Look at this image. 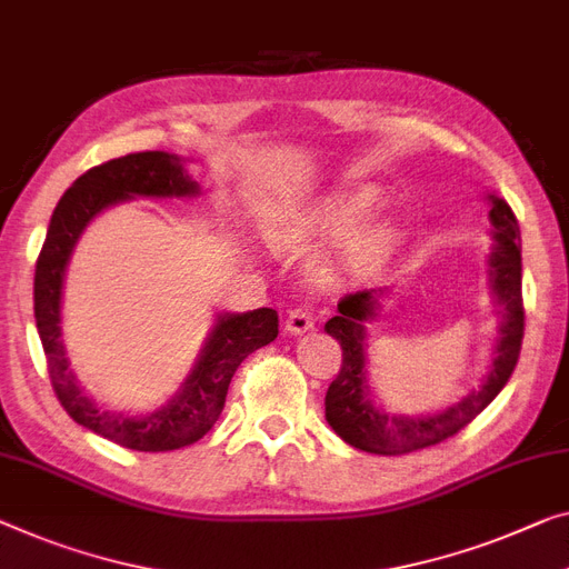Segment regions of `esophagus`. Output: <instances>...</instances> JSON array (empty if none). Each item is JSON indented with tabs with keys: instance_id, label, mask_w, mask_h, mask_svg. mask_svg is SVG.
<instances>
[{
	"instance_id": "1",
	"label": "esophagus",
	"mask_w": 569,
	"mask_h": 569,
	"mask_svg": "<svg viewBox=\"0 0 569 569\" xmlns=\"http://www.w3.org/2000/svg\"><path fill=\"white\" fill-rule=\"evenodd\" d=\"M313 311L309 307H296L288 311L286 317V329L291 335H301V332H309V329L313 327Z\"/></svg>"
}]
</instances>
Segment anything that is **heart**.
Instances as JSON below:
<instances>
[{"label":"heart","mask_w":569,"mask_h":569,"mask_svg":"<svg viewBox=\"0 0 569 569\" xmlns=\"http://www.w3.org/2000/svg\"><path fill=\"white\" fill-rule=\"evenodd\" d=\"M370 193H352V197H339L335 201L313 211L303 219H273L268 222L266 234L276 248H307L313 240H337V237L350 234L372 209ZM396 234L386 224H372L366 230L355 232L345 242L339 252L332 273L335 276H366L383 266L393 252Z\"/></svg>","instance_id":"1"}]
</instances>
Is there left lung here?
Returning a JSON list of instances; mask_svg holds the SVG:
<instances>
[{"label": "left lung", "instance_id": "1", "mask_svg": "<svg viewBox=\"0 0 569 569\" xmlns=\"http://www.w3.org/2000/svg\"><path fill=\"white\" fill-rule=\"evenodd\" d=\"M490 222L496 227V244L490 252V273H493V291L503 303L506 317L501 327V342L490 368V376L480 391L462 398L452 409L427 419L386 417L376 411L366 393V355L362 339L366 327L362 321L372 317L376 291L347 293L339 299V313L325 325L339 347H342V368L327 388V421L347 445L366 449L376 455H409L417 449L435 447L455 437L501 393L511 372L519 362L523 342V296H521V230L513 209L501 197H490Z\"/></svg>", "mask_w": 569, "mask_h": 569}]
</instances>
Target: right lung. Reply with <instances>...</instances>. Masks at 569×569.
<instances>
[{
	"label": "right lung",
	"instance_id": "obj_1",
	"mask_svg": "<svg viewBox=\"0 0 569 569\" xmlns=\"http://www.w3.org/2000/svg\"><path fill=\"white\" fill-rule=\"evenodd\" d=\"M197 189L199 186L189 181V176L178 166V158L168 152L146 150L107 160L76 178L71 189L63 193L50 217L46 242L38 256L36 321L56 398L76 423L138 452H171L199 442L214 427L224 409L234 370L250 352L278 337V311L256 309L219 319L183 391L148 417H124V413L101 411L91 398L81 393L73 372L68 370L61 339L66 262L89 219L109 203L130 197H186L197 193Z\"/></svg>",
	"mask_w": 569,
	"mask_h": 569
}]
</instances>
